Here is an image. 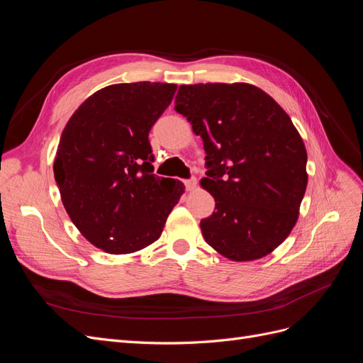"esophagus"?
Wrapping results in <instances>:
<instances>
[{
    "label": "esophagus",
    "mask_w": 363,
    "mask_h": 363,
    "mask_svg": "<svg viewBox=\"0 0 363 363\" xmlns=\"http://www.w3.org/2000/svg\"><path fill=\"white\" fill-rule=\"evenodd\" d=\"M184 186H186V191H194L196 188V179H189V180H184Z\"/></svg>",
    "instance_id": "obj_1"
}]
</instances>
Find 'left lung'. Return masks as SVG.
<instances>
[{
  "mask_svg": "<svg viewBox=\"0 0 363 363\" xmlns=\"http://www.w3.org/2000/svg\"><path fill=\"white\" fill-rule=\"evenodd\" d=\"M175 111L206 151L215 212L201 219L206 242L235 262L265 257L286 239L307 186V152L289 115L248 83L182 84Z\"/></svg>",
  "mask_w": 363,
  "mask_h": 363,
  "instance_id": "obj_1",
  "label": "left lung"
}]
</instances>
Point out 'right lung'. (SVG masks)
<instances>
[{
	"label": "right lung",
	"mask_w": 363,
	"mask_h": 363,
	"mask_svg": "<svg viewBox=\"0 0 363 363\" xmlns=\"http://www.w3.org/2000/svg\"><path fill=\"white\" fill-rule=\"evenodd\" d=\"M177 84L119 83L92 94L65 125L54 179L74 225L92 245L128 255L160 238L184 184L152 174L148 133Z\"/></svg>",
	"instance_id": "right-lung-1"
}]
</instances>
